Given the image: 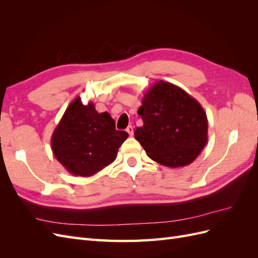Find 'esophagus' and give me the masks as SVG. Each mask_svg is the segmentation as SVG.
Here are the masks:
<instances>
[{
	"label": "esophagus",
	"instance_id": "obj_1",
	"mask_svg": "<svg viewBox=\"0 0 258 258\" xmlns=\"http://www.w3.org/2000/svg\"><path fill=\"white\" fill-rule=\"evenodd\" d=\"M126 131L128 132V134H129V136H134V127H132V126H128L127 127V129H126Z\"/></svg>",
	"mask_w": 258,
	"mask_h": 258
}]
</instances>
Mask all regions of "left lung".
Returning a JSON list of instances; mask_svg holds the SVG:
<instances>
[{
	"instance_id": "obj_1",
	"label": "left lung",
	"mask_w": 258,
	"mask_h": 258,
	"mask_svg": "<svg viewBox=\"0 0 258 258\" xmlns=\"http://www.w3.org/2000/svg\"><path fill=\"white\" fill-rule=\"evenodd\" d=\"M143 126L135 138L148 157L178 168L196 159L208 142V118L198 101L177 86L159 81L147 90L139 107Z\"/></svg>"
}]
</instances>
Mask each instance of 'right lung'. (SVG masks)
Here are the masks:
<instances>
[{
	"mask_svg": "<svg viewBox=\"0 0 258 258\" xmlns=\"http://www.w3.org/2000/svg\"><path fill=\"white\" fill-rule=\"evenodd\" d=\"M127 138L126 131L116 130L110 114L98 113L92 102L84 105L77 97L53 130L51 148L70 173L87 177L111 165Z\"/></svg>",
	"mask_w": 258,
	"mask_h": 258,
	"instance_id": "1",
	"label": "right lung"
}]
</instances>
